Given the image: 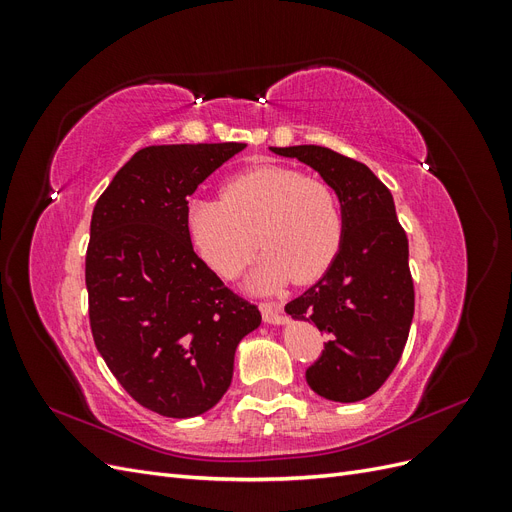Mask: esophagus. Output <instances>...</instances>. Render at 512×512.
I'll return each mask as SVG.
<instances>
[{
	"mask_svg": "<svg viewBox=\"0 0 512 512\" xmlns=\"http://www.w3.org/2000/svg\"><path fill=\"white\" fill-rule=\"evenodd\" d=\"M262 318L269 324H284L286 316L282 312V305L277 303H262Z\"/></svg>",
	"mask_w": 512,
	"mask_h": 512,
	"instance_id": "34e87169",
	"label": "esophagus"
}]
</instances>
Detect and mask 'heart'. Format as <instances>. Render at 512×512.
<instances>
[{
	"label": "heart",
	"mask_w": 512,
	"mask_h": 512,
	"mask_svg": "<svg viewBox=\"0 0 512 512\" xmlns=\"http://www.w3.org/2000/svg\"><path fill=\"white\" fill-rule=\"evenodd\" d=\"M198 254L222 277H237L258 250L267 254L256 286L314 282L344 241V211L327 181L288 166H260L232 177L222 198H194L185 213Z\"/></svg>",
	"instance_id": "heart-1"
}]
</instances>
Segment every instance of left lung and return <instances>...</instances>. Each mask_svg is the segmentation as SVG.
I'll list each match as a JSON object with an SVG mask.
<instances>
[{"label":"left lung","instance_id":"obj_1","mask_svg":"<svg viewBox=\"0 0 512 512\" xmlns=\"http://www.w3.org/2000/svg\"><path fill=\"white\" fill-rule=\"evenodd\" d=\"M318 170L344 211V241L333 265L286 314L329 335L305 378L324 399L352 404L374 395L393 374L414 316L408 237L389 188L348 156L318 145L271 147Z\"/></svg>","mask_w":512,"mask_h":512}]
</instances>
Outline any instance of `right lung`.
Segmentation results:
<instances>
[{
  "mask_svg": "<svg viewBox=\"0 0 512 512\" xmlns=\"http://www.w3.org/2000/svg\"><path fill=\"white\" fill-rule=\"evenodd\" d=\"M245 143L151 145L108 183L85 256L91 335L117 382L170 418L211 410L228 391L258 305L194 252L188 196Z\"/></svg>",
  "mask_w": 512,
  "mask_h": 512,
  "instance_id": "1",
  "label": "right lung"
}]
</instances>
